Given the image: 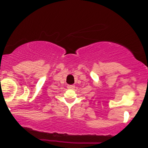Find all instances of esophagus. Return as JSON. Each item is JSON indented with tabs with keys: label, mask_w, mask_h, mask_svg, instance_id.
<instances>
[{
	"label": "esophagus",
	"mask_w": 148,
	"mask_h": 148,
	"mask_svg": "<svg viewBox=\"0 0 148 148\" xmlns=\"http://www.w3.org/2000/svg\"><path fill=\"white\" fill-rule=\"evenodd\" d=\"M75 87L74 85H69L67 86V88L69 89H74Z\"/></svg>",
	"instance_id": "obj_1"
}]
</instances>
